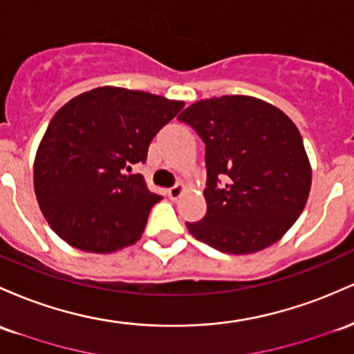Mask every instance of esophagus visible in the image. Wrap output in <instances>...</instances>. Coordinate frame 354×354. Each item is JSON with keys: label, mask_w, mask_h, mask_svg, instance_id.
<instances>
[{"label": "esophagus", "mask_w": 354, "mask_h": 354, "mask_svg": "<svg viewBox=\"0 0 354 354\" xmlns=\"http://www.w3.org/2000/svg\"><path fill=\"white\" fill-rule=\"evenodd\" d=\"M185 192V185L183 183H178L174 186H171V188L168 189V195L171 200H178V198L181 196V193Z\"/></svg>", "instance_id": "1"}]
</instances>
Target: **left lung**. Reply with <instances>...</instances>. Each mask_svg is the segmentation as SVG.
Segmentation results:
<instances>
[{"instance_id":"left-lung-1","label":"left lung","mask_w":354,"mask_h":354,"mask_svg":"<svg viewBox=\"0 0 354 354\" xmlns=\"http://www.w3.org/2000/svg\"><path fill=\"white\" fill-rule=\"evenodd\" d=\"M178 119L205 142L207 213L186 221L200 242L227 254H252L296 223L310 189V166L296 124L247 95L205 99Z\"/></svg>"}]
</instances>
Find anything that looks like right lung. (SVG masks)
Segmentation results:
<instances>
[{"instance_id": "1", "label": "right lung", "mask_w": 354, "mask_h": 354, "mask_svg": "<svg viewBox=\"0 0 354 354\" xmlns=\"http://www.w3.org/2000/svg\"><path fill=\"white\" fill-rule=\"evenodd\" d=\"M185 102L120 87L73 97L53 115L37 151L35 193L52 230L68 245L109 254L145 232L161 195L142 174L147 147Z\"/></svg>"}]
</instances>
